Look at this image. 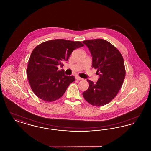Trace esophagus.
I'll return each mask as SVG.
<instances>
[{
    "label": "esophagus",
    "instance_id": "34e87169",
    "mask_svg": "<svg viewBox=\"0 0 151 151\" xmlns=\"http://www.w3.org/2000/svg\"><path fill=\"white\" fill-rule=\"evenodd\" d=\"M76 80H83V79H82V78H80V77H79V76H76Z\"/></svg>",
    "mask_w": 151,
    "mask_h": 151
}]
</instances>
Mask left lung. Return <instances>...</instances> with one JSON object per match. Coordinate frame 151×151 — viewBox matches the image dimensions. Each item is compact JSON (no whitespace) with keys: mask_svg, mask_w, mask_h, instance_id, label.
Returning <instances> with one entry per match:
<instances>
[{"mask_svg":"<svg viewBox=\"0 0 151 151\" xmlns=\"http://www.w3.org/2000/svg\"><path fill=\"white\" fill-rule=\"evenodd\" d=\"M92 57V67L97 70L98 81L87 80L89 88L83 93L84 99L96 106L105 105L117 95L122 87L126 70L122 54L115 46L102 39L83 41Z\"/></svg>","mask_w":151,"mask_h":151,"instance_id":"left-lung-1","label":"left lung"}]
</instances>
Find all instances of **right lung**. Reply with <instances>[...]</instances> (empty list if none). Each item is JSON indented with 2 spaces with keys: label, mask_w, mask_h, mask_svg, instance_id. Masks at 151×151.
<instances>
[{
  "label": "right lung",
  "mask_w": 151,
  "mask_h": 151,
  "mask_svg": "<svg viewBox=\"0 0 151 151\" xmlns=\"http://www.w3.org/2000/svg\"><path fill=\"white\" fill-rule=\"evenodd\" d=\"M79 41L64 39L50 40L37 46L32 52L27 68V78L34 93L40 99L52 102L60 99L68 86L75 80L74 76H67L63 67L72 51L84 46Z\"/></svg>",
  "instance_id": "1"
}]
</instances>
